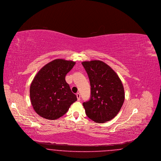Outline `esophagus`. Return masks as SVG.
Instances as JSON below:
<instances>
[{"label":"esophagus","mask_w":161,"mask_h":161,"mask_svg":"<svg viewBox=\"0 0 161 161\" xmlns=\"http://www.w3.org/2000/svg\"><path fill=\"white\" fill-rule=\"evenodd\" d=\"M76 97H77V99H78V100H80V93H76Z\"/></svg>","instance_id":"34e87169"}]
</instances>
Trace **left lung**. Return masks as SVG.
<instances>
[{
  "label": "left lung",
  "mask_w": 161,
  "mask_h": 161,
  "mask_svg": "<svg viewBox=\"0 0 161 161\" xmlns=\"http://www.w3.org/2000/svg\"><path fill=\"white\" fill-rule=\"evenodd\" d=\"M91 85V98L83 105L87 116L96 123L112 120L125 100L122 83L113 69L100 60L82 62Z\"/></svg>",
  "instance_id": "1"
}]
</instances>
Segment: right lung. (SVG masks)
Segmentation results:
<instances>
[{"label":"right lung","mask_w":161,"mask_h":161,"mask_svg":"<svg viewBox=\"0 0 161 161\" xmlns=\"http://www.w3.org/2000/svg\"><path fill=\"white\" fill-rule=\"evenodd\" d=\"M75 62L55 59L37 73L30 87L31 103L35 112L48 120H56L66 113L77 100L65 77Z\"/></svg>","instance_id":"right-lung-1"}]
</instances>
